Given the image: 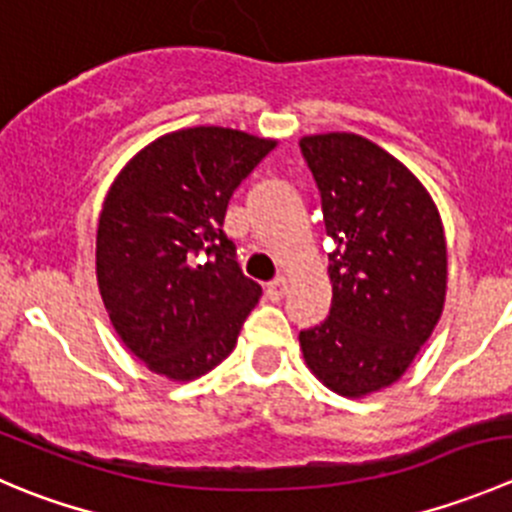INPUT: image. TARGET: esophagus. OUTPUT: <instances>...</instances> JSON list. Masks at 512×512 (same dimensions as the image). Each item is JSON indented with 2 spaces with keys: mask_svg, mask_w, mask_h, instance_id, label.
Masks as SVG:
<instances>
[{
  "mask_svg": "<svg viewBox=\"0 0 512 512\" xmlns=\"http://www.w3.org/2000/svg\"><path fill=\"white\" fill-rule=\"evenodd\" d=\"M287 287H290V280H287V277H275V280L267 285V295H270L272 300H280V297H285Z\"/></svg>",
  "mask_w": 512,
  "mask_h": 512,
  "instance_id": "obj_1",
  "label": "esophagus"
}]
</instances>
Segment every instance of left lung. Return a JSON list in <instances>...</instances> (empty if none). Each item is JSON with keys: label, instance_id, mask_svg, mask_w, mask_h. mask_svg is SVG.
I'll use <instances>...</instances> for the list:
<instances>
[{"label": "left lung", "instance_id": "obj_1", "mask_svg": "<svg viewBox=\"0 0 512 512\" xmlns=\"http://www.w3.org/2000/svg\"><path fill=\"white\" fill-rule=\"evenodd\" d=\"M320 192L332 305L300 330L307 367L345 398L388 388L438 325L448 282L443 222L413 172L347 132L300 140Z\"/></svg>", "mask_w": 512, "mask_h": 512}]
</instances>
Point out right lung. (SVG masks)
Here are the masks:
<instances>
[{
	"label": "right lung",
	"instance_id": "1",
	"mask_svg": "<svg viewBox=\"0 0 512 512\" xmlns=\"http://www.w3.org/2000/svg\"><path fill=\"white\" fill-rule=\"evenodd\" d=\"M275 147L225 127L160 137L119 172L97 230L114 330L147 367L195 380L225 360L262 295L222 232L227 202Z\"/></svg>",
	"mask_w": 512,
	"mask_h": 512
}]
</instances>
